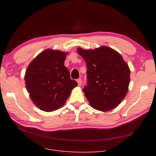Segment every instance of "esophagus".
Wrapping results in <instances>:
<instances>
[{"instance_id": "34e87169", "label": "esophagus", "mask_w": 156, "mask_h": 156, "mask_svg": "<svg viewBox=\"0 0 156 156\" xmlns=\"http://www.w3.org/2000/svg\"><path fill=\"white\" fill-rule=\"evenodd\" d=\"M76 81H77V83H78V86H80V85H81V78L78 79V80H76Z\"/></svg>"}]
</instances>
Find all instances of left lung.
<instances>
[{
	"instance_id": "8db88e82",
	"label": "left lung",
	"mask_w": 156,
	"mask_h": 156,
	"mask_svg": "<svg viewBox=\"0 0 156 156\" xmlns=\"http://www.w3.org/2000/svg\"><path fill=\"white\" fill-rule=\"evenodd\" d=\"M87 68V86L83 92L92 107L111 111L125 99L130 81V69L116 51L102 46L95 49L77 48Z\"/></svg>"
}]
</instances>
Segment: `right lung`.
I'll return each instance as SVG.
<instances>
[{
    "mask_svg": "<svg viewBox=\"0 0 156 156\" xmlns=\"http://www.w3.org/2000/svg\"><path fill=\"white\" fill-rule=\"evenodd\" d=\"M68 54L46 49L28 65L24 75L26 88L31 100L40 110L52 112L60 109L78 85L64 66Z\"/></svg>",
    "mask_w": 156,
    "mask_h": 156,
    "instance_id": "right-lung-1",
    "label": "right lung"
}]
</instances>
